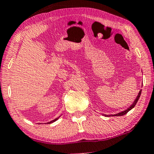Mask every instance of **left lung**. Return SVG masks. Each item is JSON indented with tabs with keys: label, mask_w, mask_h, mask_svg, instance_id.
<instances>
[{
	"label": "left lung",
	"mask_w": 154,
	"mask_h": 154,
	"mask_svg": "<svg viewBox=\"0 0 154 154\" xmlns=\"http://www.w3.org/2000/svg\"><path fill=\"white\" fill-rule=\"evenodd\" d=\"M141 90L140 91V92H139V93H138V95H137V98H136V99L135 100V101L133 102V103H132V104L131 106H130V107L128 108V109H126V110L125 111H122V112H120V113H118V114H114V115H109V116H123V115H125V114H126L129 111H130L132 109H133L134 107H135V106L136 105V103H137V100H138V99H139V98H140V94H141ZM105 116H108V115H106V114H105Z\"/></svg>",
	"instance_id": "obj_1"
}]
</instances>
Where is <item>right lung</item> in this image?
Wrapping results in <instances>:
<instances>
[{
  "instance_id": "right-lung-1",
  "label": "right lung",
  "mask_w": 154,
  "mask_h": 154,
  "mask_svg": "<svg viewBox=\"0 0 154 154\" xmlns=\"http://www.w3.org/2000/svg\"><path fill=\"white\" fill-rule=\"evenodd\" d=\"M59 117H58V118H56V119H54V120H53V121H51L50 122H48V124H50V123H52V122H56V120H57L58 119H59Z\"/></svg>"
}]
</instances>
